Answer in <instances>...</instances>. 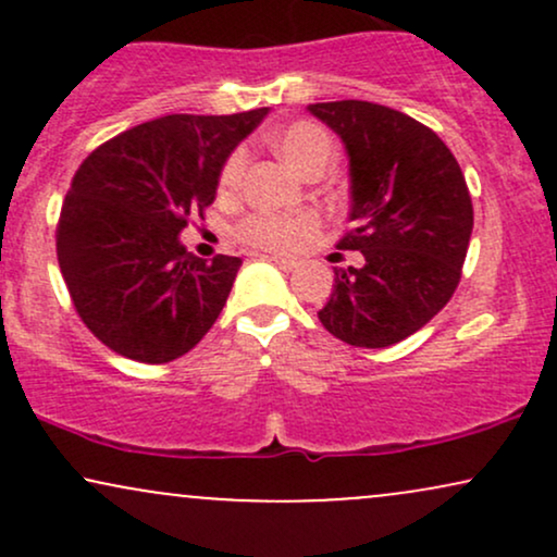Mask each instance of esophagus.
Returning a JSON list of instances; mask_svg holds the SVG:
<instances>
[{
  "instance_id": "obj_1",
  "label": "esophagus",
  "mask_w": 557,
  "mask_h": 557,
  "mask_svg": "<svg viewBox=\"0 0 557 557\" xmlns=\"http://www.w3.org/2000/svg\"><path fill=\"white\" fill-rule=\"evenodd\" d=\"M270 261H274V264H277L280 270H285V272L298 270V261L296 259H285V257H277V253H274V257H270Z\"/></svg>"
}]
</instances>
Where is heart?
Masks as SVG:
<instances>
[{"mask_svg": "<svg viewBox=\"0 0 557 557\" xmlns=\"http://www.w3.org/2000/svg\"><path fill=\"white\" fill-rule=\"evenodd\" d=\"M277 149L300 175H306L317 162H330L332 159L330 136L324 133V127L309 123V120H298V123L283 127L277 136ZM243 170H246V151L235 149L222 164V188L233 190L240 183ZM314 227L317 216L311 212H259L246 216L235 230V235L246 246L261 248V251H290Z\"/></svg>", "mask_w": 557, "mask_h": 557, "instance_id": "1", "label": "heart"}]
</instances>
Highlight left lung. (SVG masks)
Wrapping results in <instances>:
<instances>
[{
    "label": "left lung",
    "mask_w": 557,
    "mask_h": 557,
    "mask_svg": "<svg viewBox=\"0 0 557 557\" xmlns=\"http://www.w3.org/2000/svg\"><path fill=\"white\" fill-rule=\"evenodd\" d=\"M350 157V227L319 322L356 348H387L424 327L453 298L469 251L474 207L456 157L432 127L374 101L309 104Z\"/></svg>",
    "instance_id": "8db88e82"
}]
</instances>
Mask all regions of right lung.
<instances>
[{
  "label": "right lung",
  "instance_id": "1",
  "mask_svg": "<svg viewBox=\"0 0 557 557\" xmlns=\"http://www.w3.org/2000/svg\"><path fill=\"white\" fill-rule=\"evenodd\" d=\"M264 114H168L83 159L57 222V259L83 324L114 354L168 363L216 322L243 261L194 257L181 230L207 212L230 151Z\"/></svg>",
  "mask_w": 557,
  "mask_h": 557
}]
</instances>
